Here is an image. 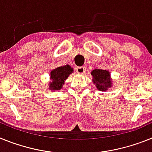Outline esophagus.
Masks as SVG:
<instances>
[{
    "label": "esophagus",
    "instance_id": "obj_1",
    "mask_svg": "<svg viewBox=\"0 0 152 152\" xmlns=\"http://www.w3.org/2000/svg\"><path fill=\"white\" fill-rule=\"evenodd\" d=\"M76 71L77 73H79V74H83L86 71V67L84 66L77 67V68L76 69Z\"/></svg>",
    "mask_w": 152,
    "mask_h": 152
}]
</instances>
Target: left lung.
<instances>
[{
	"mask_svg": "<svg viewBox=\"0 0 152 152\" xmlns=\"http://www.w3.org/2000/svg\"><path fill=\"white\" fill-rule=\"evenodd\" d=\"M91 75L92 76V83L98 90L106 92L109 88L113 87V82L109 71L95 69L91 72Z\"/></svg>",
	"mask_w": 152,
	"mask_h": 152,
	"instance_id": "1",
	"label": "left lung"
}]
</instances>
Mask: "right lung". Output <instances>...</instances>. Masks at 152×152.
<instances>
[{
  "label": "right lung",
  "mask_w": 152,
  "mask_h": 152,
  "mask_svg": "<svg viewBox=\"0 0 152 152\" xmlns=\"http://www.w3.org/2000/svg\"><path fill=\"white\" fill-rule=\"evenodd\" d=\"M72 72H73V69L68 64L53 69L50 76L51 81L48 84L49 89L51 91L62 89L65 81Z\"/></svg>",
  "instance_id": "1"
}]
</instances>
